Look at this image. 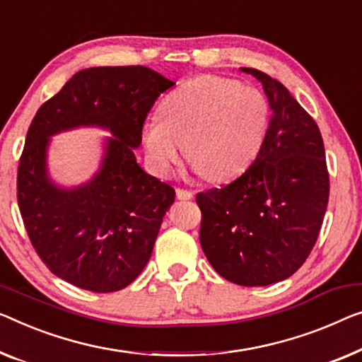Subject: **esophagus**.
<instances>
[{
    "label": "esophagus",
    "instance_id": "1",
    "mask_svg": "<svg viewBox=\"0 0 362 362\" xmlns=\"http://www.w3.org/2000/svg\"><path fill=\"white\" fill-rule=\"evenodd\" d=\"M177 198L179 199H192L195 197V193L190 192V190H183V188H177Z\"/></svg>",
    "mask_w": 362,
    "mask_h": 362
}]
</instances>
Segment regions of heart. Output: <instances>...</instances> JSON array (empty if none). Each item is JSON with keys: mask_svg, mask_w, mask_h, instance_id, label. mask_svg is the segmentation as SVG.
<instances>
[{"mask_svg": "<svg viewBox=\"0 0 362 362\" xmlns=\"http://www.w3.org/2000/svg\"><path fill=\"white\" fill-rule=\"evenodd\" d=\"M269 104L255 88L234 79L198 76L182 83L143 125L144 153L158 174L185 158L198 174L224 182L257 159L269 128Z\"/></svg>", "mask_w": 362, "mask_h": 362, "instance_id": "b5f03b06", "label": "heart"}]
</instances>
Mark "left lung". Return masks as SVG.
<instances>
[{
  "label": "left lung",
  "mask_w": 362,
  "mask_h": 362,
  "mask_svg": "<svg viewBox=\"0 0 362 362\" xmlns=\"http://www.w3.org/2000/svg\"><path fill=\"white\" fill-rule=\"evenodd\" d=\"M263 86L272 118L265 143L239 179L198 193L199 244L221 276L268 286L302 267L327 211L328 170L320 129L279 81L240 68Z\"/></svg>",
  "instance_id": "1"
}]
</instances>
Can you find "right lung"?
<instances>
[{"mask_svg": "<svg viewBox=\"0 0 362 362\" xmlns=\"http://www.w3.org/2000/svg\"><path fill=\"white\" fill-rule=\"evenodd\" d=\"M175 83L146 66L81 69L37 110L18 169V203L29 239L58 278L93 293L127 288L148 265L175 190L146 174L134 149L158 97ZM100 127V167L66 187L51 179V136Z\"/></svg>", "mask_w": 362, "mask_h": 362, "instance_id": "obj_1", "label": "right lung"}]
</instances>
